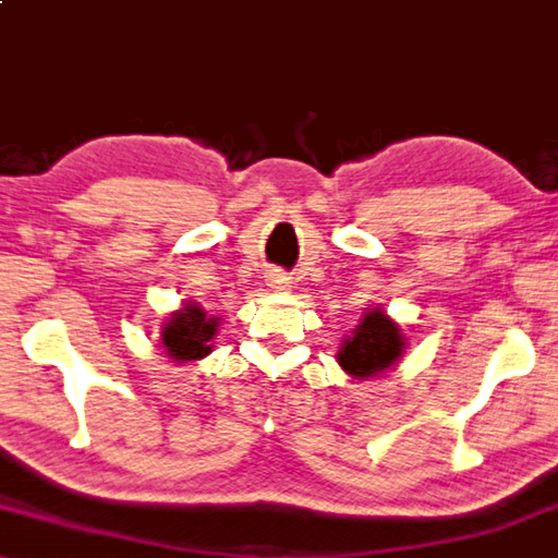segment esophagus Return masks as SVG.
<instances>
[{"mask_svg": "<svg viewBox=\"0 0 558 558\" xmlns=\"http://www.w3.org/2000/svg\"><path fill=\"white\" fill-rule=\"evenodd\" d=\"M269 287L271 289H287L289 277H287V274H281V271H271L269 274Z\"/></svg>", "mask_w": 558, "mask_h": 558, "instance_id": "1", "label": "esophagus"}]
</instances>
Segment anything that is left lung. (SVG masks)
<instances>
[{"label": "left lung", "mask_w": 558, "mask_h": 558, "mask_svg": "<svg viewBox=\"0 0 558 558\" xmlns=\"http://www.w3.org/2000/svg\"><path fill=\"white\" fill-rule=\"evenodd\" d=\"M404 339L397 324L387 319V314L374 308L368 312L354 333L344 341V347L337 354L339 364L354 379L381 374L401 356Z\"/></svg>", "instance_id": "8db88e82"}]
</instances>
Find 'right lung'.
<instances>
[{
  "instance_id": "right-lung-1",
  "label": "right lung",
  "mask_w": 558,
  "mask_h": 558,
  "mask_svg": "<svg viewBox=\"0 0 558 558\" xmlns=\"http://www.w3.org/2000/svg\"><path fill=\"white\" fill-rule=\"evenodd\" d=\"M214 331H217V319H207L199 306L186 304L161 329V344L174 362H192L209 354Z\"/></svg>"
}]
</instances>
